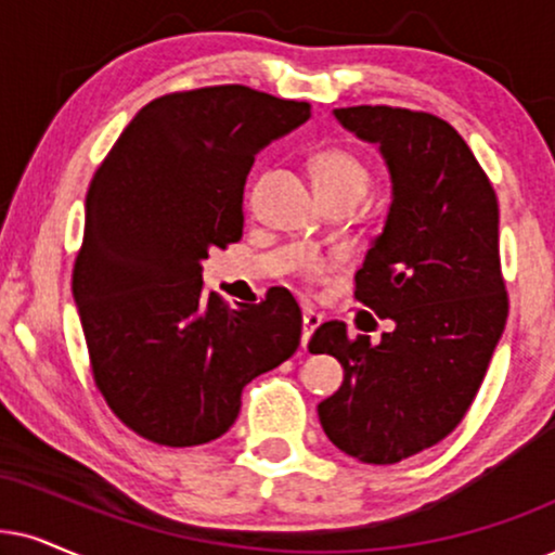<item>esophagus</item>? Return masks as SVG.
Instances as JSON below:
<instances>
[{
	"instance_id": "obj_1",
	"label": "esophagus",
	"mask_w": 555,
	"mask_h": 555,
	"mask_svg": "<svg viewBox=\"0 0 555 555\" xmlns=\"http://www.w3.org/2000/svg\"><path fill=\"white\" fill-rule=\"evenodd\" d=\"M320 322H322V314L314 312L312 307H305V310H301V346L307 348V343H310L314 330L320 327Z\"/></svg>"
}]
</instances>
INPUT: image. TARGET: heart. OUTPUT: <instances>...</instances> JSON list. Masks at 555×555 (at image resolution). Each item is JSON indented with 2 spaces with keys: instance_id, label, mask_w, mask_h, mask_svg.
I'll return each instance as SVG.
<instances>
[{
  "instance_id": "obj_1",
  "label": "heart",
  "mask_w": 555,
  "mask_h": 555,
  "mask_svg": "<svg viewBox=\"0 0 555 555\" xmlns=\"http://www.w3.org/2000/svg\"><path fill=\"white\" fill-rule=\"evenodd\" d=\"M310 171L320 199L327 196H361L366 194L371 173L369 166L343 145H327L310 158Z\"/></svg>"
}]
</instances>
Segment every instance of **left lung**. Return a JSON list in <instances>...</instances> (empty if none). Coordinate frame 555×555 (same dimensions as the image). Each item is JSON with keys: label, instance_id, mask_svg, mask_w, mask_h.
<instances>
[{"label": "left lung", "instance_id": "left-lung-1", "mask_svg": "<svg viewBox=\"0 0 555 555\" xmlns=\"http://www.w3.org/2000/svg\"><path fill=\"white\" fill-rule=\"evenodd\" d=\"M348 132L376 143L391 177L382 235L356 273V299L395 322L382 343L314 330L310 350L340 361L322 399V430L363 464H399L455 430L479 391L507 322L500 207L466 140L427 112L343 107Z\"/></svg>", "mask_w": 555, "mask_h": 555}]
</instances>
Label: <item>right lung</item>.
Segmentation results:
<instances>
[{"label": "right lung", "mask_w": 555, "mask_h": 555, "mask_svg": "<svg viewBox=\"0 0 555 555\" xmlns=\"http://www.w3.org/2000/svg\"><path fill=\"white\" fill-rule=\"evenodd\" d=\"M307 120V102L237 83L177 91L145 104L96 168L74 301L96 389L140 438H220L245 384L297 350L289 292L230 310L202 289V261L241 241L256 153Z\"/></svg>", "instance_id": "right-lung-1"}]
</instances>
